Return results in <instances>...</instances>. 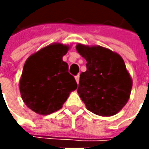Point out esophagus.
I'll return each instance as SVG.
<instances>
[{
    "mask_svg": "<svg viewBox=\"0 0 149 149\" xmlns=\"http://www.w3.org/2000/svg\"><path fill=\"white\" fill-rule=\"evenodd\" d=\"M75 80H76L77 84H79V74L75 76Z\"/></svg>",
    "mask_w": 149,
    "mask_h": 149,
    "instance_id": "34e87169",
    "label": "esophagus"
}]
</instances>
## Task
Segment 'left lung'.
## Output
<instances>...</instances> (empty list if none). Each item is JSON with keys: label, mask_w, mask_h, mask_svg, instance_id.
Wrapping results in <instances>:
<instances>
[{"label": "left lung", "mask_w": 149, "mask_h": 149, "mask_svg": "<svg viewBox=\"0 0 149 149\" xmlns=\"http://www.w3.org/2000/svg\"><path fill=\"white\" fill-rule=\"evenodd\" d=\"M76 49L87 61L77 89L87 109L103 117L116 114L127 104L133 86L123 58L100 45L77 44Z\"/></svg>", "instance_id": "obj_1"}]
</instances>
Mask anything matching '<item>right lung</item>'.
<instances>
[{
	"label": "right lung",
	"mask_w": 149,
	"mask_h": 149,
	"mask_svg": "<svg viewBox=\"0 0 149 149\" xmlns=\"http://www.w3.org/2000/svg\"><path fill=\"white\" fill-rule=\"evenodd\" d=\"M70 46L53 43L28 57L19 87L21 98L32 111L47 115L60 109L72 91L77 89L68 64L63 61Z\"/></svg>",
	"instance_id": "1"
}]
</instances>
